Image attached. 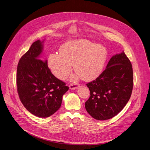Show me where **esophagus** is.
<instances>
[{"instance_id": "1", "label": "esophagus", "mask_w": 150, "mask_h": 150, "mask_svg": "<svg viewBox=\"0 0 150 150\" xmlns=\"http://www.w3.org/2000/svg\"><path fill=\"white\" fill-rule=\"evenodd\" d=\"M79 84H70L69 85V88L71 90H75L76 88H77L79 87Z\"/></svg>"}]
</instances>
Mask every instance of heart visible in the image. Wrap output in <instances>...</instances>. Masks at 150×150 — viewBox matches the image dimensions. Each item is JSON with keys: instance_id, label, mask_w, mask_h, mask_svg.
<instances>
[{"instance_id": "obj_1", "label": "heart", "mask_w": 150, "mask_h": 150, "mask_svg": "<svg viewBox=\"0 0 150 150\" xmlns=\"http://www.w3.org/2000/svg\"><path fill=\"white\" fill-rule=\"evenodd\" d=\"M108 59L106 48L86 39L71 40L63 44L60 52L51 53L48 65L52 73L60 79L70 74L72 65L77 73L85 81H92L103 72Z\"/></svg>"}]
</instances>
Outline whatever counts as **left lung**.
Returning a JSON list of instances; mask_svg holds the SVG:
<instances>
[{"label": "left lung", "mask_w": 150, "mask_h": 150, "mask_svg": "<svg viewBox=\"0 0 150 150\" xmlns=\"http://www.w3.org/2000/svg\"><path fill=\"white\" fill-rule=\"evenodd\" d=\"M106 68L96 79L86 84L90 96L85 107L98 120L117 115L129 100L133 90L132 66L124 51L112 56Z\"/></svg>", "instance_id": "1"}]
</instances>
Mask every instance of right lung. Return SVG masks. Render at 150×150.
Instances as JSON below:
<instances>
[{
  "instance_id": "right-lung-1",
  "label": "right lung",
  "mask_w": 150,
  "mask_h": 150,
  "mask_svg": "<svg viewBox=\"0 0 150 150\" xmlns=\"http://www.w3.org/2000/svg\"><path fill=\"white\" fill-rule=\"evenodd\" d=\"M42 49V42L38 40L21 57L17 66V87L26 110L36 117L46 118L60 108L62 97L69 87L51 73L47 60L40 59Z\"/></svg>"
}]
</instances>
